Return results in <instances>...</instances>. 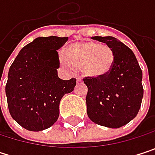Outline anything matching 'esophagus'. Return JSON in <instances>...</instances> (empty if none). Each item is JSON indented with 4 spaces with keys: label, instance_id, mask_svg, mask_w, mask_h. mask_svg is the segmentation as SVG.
Segmentation results:
<instances>
[{
    "label": "esophagus",
    "instance_id": "obj_1",
    "mask_svg": "<svg viewBox=\"0 0 155 155\" xmlns=\"http://www.w3.org/2000/svg\"><path fill=\"white\" fill-rule=\"evenodd\" d=\"M76 81H77V83H81V82L82 81V80H81V77H77L76 78Z\"/></svg>",
    "mask_w": 155,
    "mask_h": 155
}]
</instances>
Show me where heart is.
I'll list each match as a JSON object with an SVG mask.
<instances>
[{
    "instance_id": "heart-1",
    "label": "heart",
    "mask_w": 155,
    "mask_h": 155,
    "mask_svg": "<svg viewBox=\"0 0 155 155\" xmlns=\"http://www.w3.org/2000/svg\"><path fill=\"white\" fill-rule=\"evenodd\" d=\"M60 64L67 71L81 70L91 78L108 74L115 62L113 50L108 46L92 41L71 44L59 56Z\"/></svg>"
}]
</instances>
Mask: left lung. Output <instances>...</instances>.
Returning <instances> with one entry per match:
<instances>
[{
  "label": "left lung",
  "instance_id": "8db88e82",
  "mask_svg": "<svg viewBox=\"0 0 155 155\" xmlns=\"http://www.w3.org/2000/svg\"><path fill=\"white\" fill-rule=\"evenodd\" d=\"M107 44L114 52L115 62L108 74L85 77L88 87L87 114L103 127L118 128L134 119L139 111L143 89L142 70L133 51L113 37H92Z\"/></svg>",
  "mask_w": 155,
  "mask_h": 155
}]
</instances>
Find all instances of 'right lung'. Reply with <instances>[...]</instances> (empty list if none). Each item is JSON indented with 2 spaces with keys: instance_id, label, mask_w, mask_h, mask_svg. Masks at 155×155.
<instances>
[{
  "instance_id": "right-lung-1",
  "label": "right lung",
  "mask_w": 155,
  "mask_h": 155,
  "mask_svg": "<svg viewBox=\"0 0 155 155\" xmlns=\"http://www.w3.org/2000/svg\"><path fill=\"white\" fill-rule=\"evenodd\" d=\"M67 40V37L37 38L19 51L10 67L5 86L8 108L27 130L38 132L52 127L59 117L61 99L76 85V79L64 81L57 75L56 50Z\"/></svg>"
}]
</instances>
